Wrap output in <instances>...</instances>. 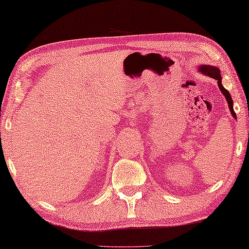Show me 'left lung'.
I'll list each match as a JSON object with an SVG mask.
<instances>
[{
    "mask_svg": "<svg viewBox=\"0 0 249 249\" xmlns=\"http://www.w3.org/2000/svg\"><path fill=\"white\" fill-rule=\"evenodd\" d=\"M198 71L202 72L203 75H206V76H210L212 78L216 79L217 80V85H218V88L221 89V91L224 96H225L226 100H227V104H228V108L231 110V116H233L234 119H236V113L234 111V108H233V99H231V97L230 95V92H228L227 89H225L223 87L222 85V77H221V71L217 67L215 66H211V65H201V66L197 67Z\"/></svg>",
    "mask_w": 249,
    "mask_h": 249,
    "instance_id": "8db88e82",
    "label": "left lung"
}]
</instances>
